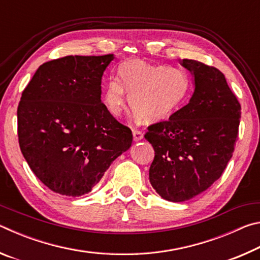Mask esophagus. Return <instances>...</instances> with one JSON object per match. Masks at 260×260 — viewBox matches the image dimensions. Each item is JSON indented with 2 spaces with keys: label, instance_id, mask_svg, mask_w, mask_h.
<instances>
[{
  "label": "esophagus",
  "instance_id": "obj_1",
  "mask_svg": "<svg viewBox=\"0 0 260 260\" xmlns=\"http://www.w3.org/2000/svg\"><path fill=\"white\" fill-rule=\"evenodd\" d=\"M143 139V133L141 131H138V129H133V140L135 141V142H139V141H141Z\"/></svg>",
  "mask_w": 260,
  "mask_h": 260
}]
</instances>
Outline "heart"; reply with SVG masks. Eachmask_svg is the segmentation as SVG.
Instances as JSON below:
<instances>
[{
	"mask_svg": "<svg viewBox=\"0 0 260 260\" xmlns=\"http://www.w3.org/2000/svg\"><path fill=\"white\" fill-rule=\"evenodd\" d=\"M110 79L103 103L113 117H120L129 95V104L140 119L155 122L180 108L190 90V79L179 68L152 64L141 59L126 60Z\"/></svg>",
	"mask_w": 260,
	"mask_h": 260,
	"instance_id": "1",
	"label": "heart"
}]
</instances>
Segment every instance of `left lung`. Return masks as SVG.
Here are the masks:
<instances>
[{"label": "left lung", "mask_w": 260, "mask_h": 260, "mask_svg": "<svg viewBox=\"0 0 260 260\" xmlns=\"http://www.w3.org/2000/svg\"><path fill=\"white\" fill-rule=\"evenodd\" d=\"M193 78L189 103L167 121L148 127L155 149L149 170L152 188L170 202H184L218 180L233 156L239 135L241 105L226 78L201 61H180Z\"/></svg>", "instance_id": "left-lung-1"}]
</instances>
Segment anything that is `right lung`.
<instances>
[{"label":"right lung","instance_id":"right-lung-1","mask_svg":"<svg viewBox=\"0 0 260 260\" xmlns=\"http://www.w3.org/2000/svg\"><path fill=\"white\" fill-rule=\"evenodd\" d=\"M113 58L109 54L47 61L21 94V153L39 180L60 195L89 192L132 146V131L101 101L102 76Z\"/></svg>","mask_w":260,"mask_h":260}]
</instances>
